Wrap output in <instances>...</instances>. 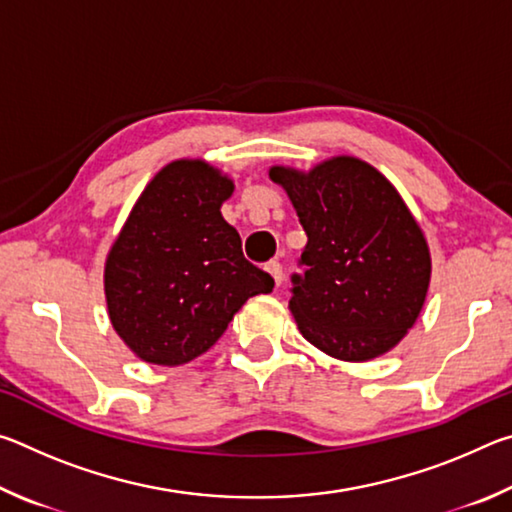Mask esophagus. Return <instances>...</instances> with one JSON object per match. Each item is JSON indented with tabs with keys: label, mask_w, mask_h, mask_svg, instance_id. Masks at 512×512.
<instances>
[{
	"label": "esophagus",
	"mask_w": 512,
	"mask_h": 512,
	"mask_svg": "<svg viewBox=\"0 0 512 512\" xmlns=\"http://www.w3.org/2000/svg\"><path fill=\"white\" fill-rule=\"evenodd\" d=\"M266 271L271 273L273 282L277 284V287H280L282 280H284V268H282V264H280V262H268V264H266Z\"/></svg>",
	"instance_id": "esophagus-1"
}]
</instances>
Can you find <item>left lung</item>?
<instances>
[{"mask_svg":"<svg viewBox=\"0 0 512 512\" xmlns=\"http://www.w3.org/2000/svg\"><path fill=\"white\" fill-rule=\"evenodd\" d=\"M307 232L289 309L300 334L341 361L395 348L427 298L431 257L397 189L350 155L311 171L271 167Z\"/></svg>","mask_w":512,"mask_h":512,"instance_id":"obj_1","label":"left lung"}]
</instances>
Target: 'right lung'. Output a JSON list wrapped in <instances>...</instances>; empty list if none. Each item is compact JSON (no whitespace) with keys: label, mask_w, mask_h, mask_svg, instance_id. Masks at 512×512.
<instances>
[{"label":"right lung","mask_w":512,"mask_h":512,"mask_svg":"<svg viewBox=\"0 0 512 512\" xmlns=\"http://www.w3.org/2000/svg\"><path fill=\"white\" fill-rule=\"evenodd\" d=\"M232 180L203 160L155 173L106 259L110 323L146 363L180 366L221 339L241 305L275 282L221 216Z\"/></svg>","instance_id":"1"}]
</instances>
